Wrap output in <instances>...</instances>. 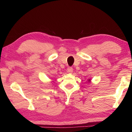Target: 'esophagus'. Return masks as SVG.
<instances>
[{
  "instance_id": "esophagus-1",
  "label": "esophagus",
  "mask_w": 132,
  "mask_h": 132,
  "mask_svg": "<svg viewBox=\"0 0 132 132\" xmlns=\"http://www.w3.org/2000/svg\"><path fill=\"white\" fill-rule=\"evenodd\" d=\"M73 70V69L72 68H71V67H69V68H68V70H67V72H68V73H72Z\"/></svg>"
}]
</instances>
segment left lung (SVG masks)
<instances>
[{
	"mask_svg": "<svg viewBox=\"0 0 132 132\" xmlns=\"http://www.w3.org/2000/svg\"><path fill=\"white\" fill-rule=\"evenodd\" d=\"M88 81H90V80H88Z\"/></svg>",
	"mask_w": 132,
	"mask_h": 132,
	"instance_id": "left-lung-1",
	"label": "left lung"
}]
</instances>
